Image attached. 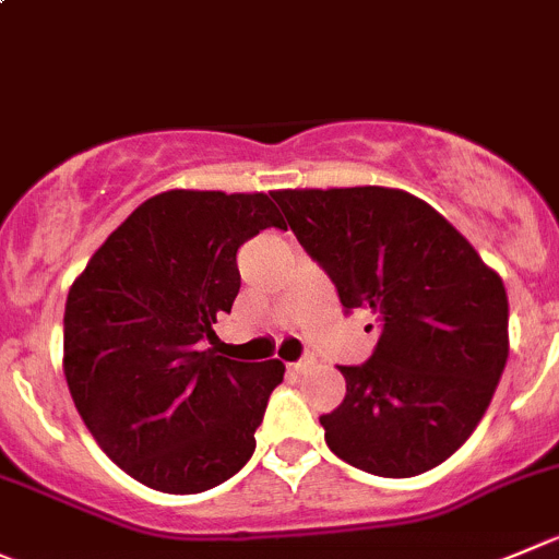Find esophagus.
<instances>
[{"mask_svg": "<svg viewBox=\"0 0 559 559\" xmlns=\"http://www.w3.org/2000/svg\"><path fill=\"white\" fill-rule=\"evenodd\" d=\"M312 365H316V359H312V356H305V359H299V362H290L288 370H290V373L299 376V373H307V370H310Z\"/></svg>", "mask_w": 559, "mask_h": 559, "instance_id": "34e87169", "label": "esophagus"}]
</instances>
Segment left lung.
<instances>
[{
	"label": "left lung",
	"mask_w": 559,
	"mask_h": 559,
	"mask_svg": "<svg viewBox=\"0 0 559 559\" xmlns=\"http://www.w3.org/2000/svg\"><path fill=\"white\" fill-rule=\"evenodd\" d=\"M345 312L379 321L365 365H343L345 397L323 414L337 459L414 477L472 436L508 362V294L469 241L401 189L271 191Z\"/></svg>",
	"instance_id": "obj_1"
}]
</instances>
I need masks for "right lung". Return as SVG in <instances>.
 Returning a JSON list of instances; mask_svg holds the SVG:
<instances>
[{
  "label": "right lung",
  "instance_id": "right-lung-1",
  "mask_svg": "<svg viewBox=\"0 0 559 559\" xmlns=\"http://www.w3.org/2000/svg\"><path fill=\"white\" fill-rule=\"evenodd\" d=\"M285 222L269 194L164 191L90 258L66 301V379L84 425L134 480L200 493L254 453L285 365L203 348L241 288L243 241Z\"/></svg>",
  "mask_w": 559,
  "mask_h": 559
}]
</instances>
